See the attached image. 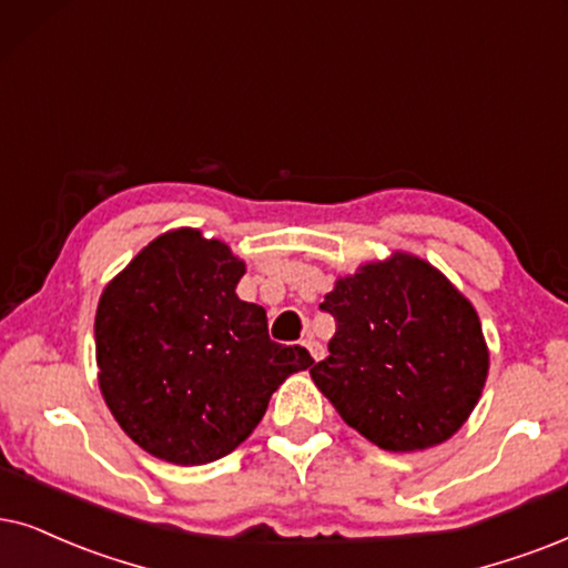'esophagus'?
Masks as SVG:
<instances>
[{
	"instance_id": "34e87169",
	"label": "esophagus",
	"mask_w": 568,
	"mask_h": 568,
	"mask_svg": "<svg viewBox=\"0 0 568 568\" xmlns=\"http://www.w3.org/2000/svg\"><path fill=\"white\" fill-rule=\"evenodd\" d=\"M304 346H306V351H308V354H312V358H314V362H320V358H322V356H325V348H322V346H320V343H317V341H314V337H306V341H304Z\"/></svg>"
}]
</instances>
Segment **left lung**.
Returning a JSON list of instances; mask_svg holds the SVG:
<instances>
[{
	"instance_id": "obj_1",
	"label": "left lung",
	"mask_w": 568,
	"mask_h": 568,
	"mask_svg": "<svg viewBox=\"0 0 568 568\" xmlns=\"http://www.w3.org/2000/svg\"><path fill=\"white\" fill-rule=\"evenodd\" d=\"M329 356L308 375L348 427L379 448L440 445L475 412L490 367L475 306L433 264L404 251L337 277Z\"/></svg>"
}]
</instances>
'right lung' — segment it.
Wrapping results in <instances>:
<instances>
[{
	"label": "right lung",
	"instance_id": "obj_1",
	"mask_svg": "<svg viewBox=\"0 0 568 568\" xmlns=\"http://www.w3.org/2000/svg\"><path fill=\"white\" fill-rule=\"evenodd\" d=\"M231 246L193 227L162 233L99 298V387L123 433L178 466L217 462L260 425L272 393L314 358L270 341L241 301Z\"/></svg>",
	"mask_w": 568,
	"mask_h": 568
}]
</instances>
